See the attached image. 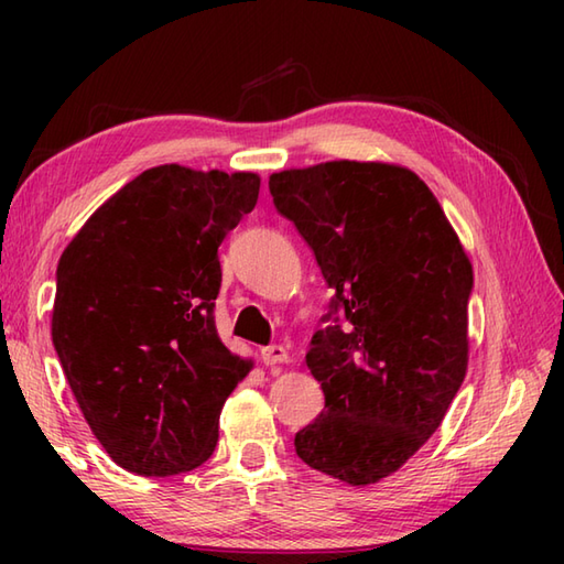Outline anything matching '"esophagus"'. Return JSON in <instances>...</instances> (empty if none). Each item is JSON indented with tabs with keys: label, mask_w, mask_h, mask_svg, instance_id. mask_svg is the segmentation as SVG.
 <instances>
[{
	"label": "esophagus",
	"mask_w": 564,
	"mask_h": 564,
	"mask_svg": "<svg viewBox=\"0 0 564 564\" xmlns=\"http://www.w3.org/2000/svg\"><path fill=\"white\" fill-rule=\"evenodd\" d=\"M261 361L267 366H281V364L291 361V354L285 351L281 344H271V346H263V349H261Z\"/></svg>",
	"instance_id": "1"
}]
</instances>
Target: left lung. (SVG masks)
<instances>
[{
	"instance_id": "1",
	"label": "left lung",
	"mask_w": 564,
	"mask_h": 564,
	"mask_svg": "<svg viewBox=\"0 0 564 564\" xmlns=\"http://www.w3.org/2000/svg\"><path fill=\"white\" fill-rule=\"evenodd\" d=\"M269 188L344 315L305 354L325 410L297 431L295 451L334 480L376 485L424 446L463 386L473 263L402 164L334 160L275 172Z\"/></svg>"
}]
</instances>
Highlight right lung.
Instances as JSON below:
<instances>
[{"instance_id": "obj_1", "label": "right lung", "mask_w": 564, "mask_h": 564, "mask_svg": "<svg viewBox=\"0 0 564 564\" xmlns=\"http://www.w3.org/2000/svg\"><path fill=\"white\" fill-rule=\"evenodd\" d=\"M254 172L160 164L104 200L57 263L53 344L91 434L145 477L188 473L254 366L215 329L218 247L257 206Z\"/></svg>"}]
</instances>
